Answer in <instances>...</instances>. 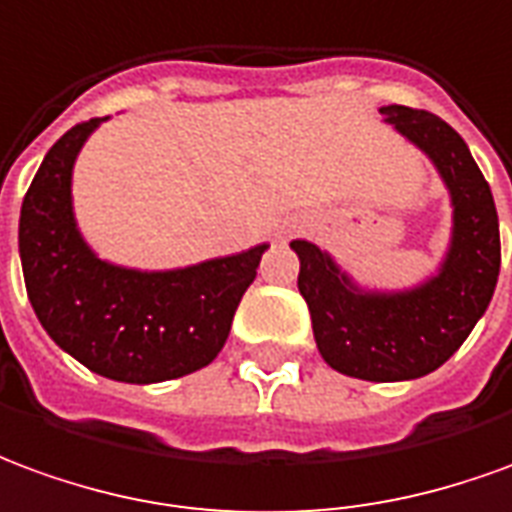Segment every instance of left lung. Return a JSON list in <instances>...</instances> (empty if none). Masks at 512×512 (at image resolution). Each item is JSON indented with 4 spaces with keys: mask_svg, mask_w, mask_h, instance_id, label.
I'll use <instances>...</instances> for the list:
<instances>
[{
    "mask_svg": "<svg viewBox=\"0 0 512 512\" xmlns=\"http://www.w3.org/2000/svg\"><path fill=\"white\" fill-rule=\"evenodd\" d=\"M380 115L447 181L455 226L438 275L408 292H361L317 245L295 239L292 248L322 358L350 378L391 383L430 375L466 342L494 297L502 248L494 195L463 137L427 110L389 104Z\"/></svg>",
    "mask_w": 512,
    "mask_h": 512,
    "instance_id": "8db88e82",
    "label": "left lung"
}]
</instances>
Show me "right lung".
Masks as SVG:
<instances>
[{
    "instance_id": "add662e5",
    "label": "right lung",
    "mask_w": 512,
    "mask_h": 512,
    "mask_svg": "<svg viewBox=\"0 0 512 512\" xmlns=\"http://www.w3.org/2000/svg\"><path fill=\"white\" fill-rule=\"evenodd\" d=\"M99 123L68 129L24 195L18 253L30 303L54 342L96 375L162 383L198 372L223 350L267 245L168 273L96 259L76 231L71 170Z\"/></svg>"
}]
</instances>
